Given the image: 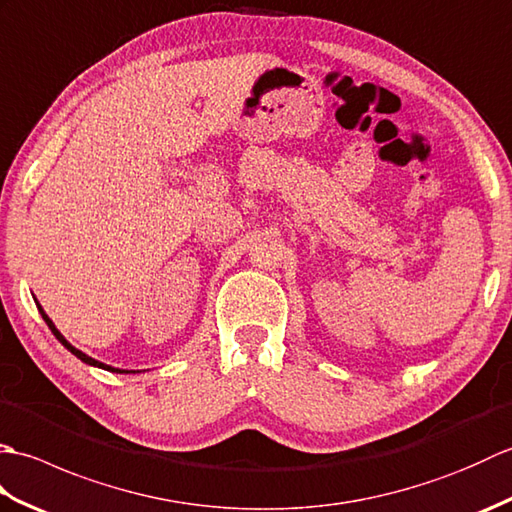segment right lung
<instances>
[{"instance_id":"obj_1","label":"right lung","mask_w":512,"mask_h":512,"mask_svg":"<svg viewBox=\"0 0 512 512\" xmlns=\"http://www.w3.org/2000/svg\"><path fill=\"white\" fill-rule=\"evenodd\" d=\"M37 306H39V303H37ZM39 312H41V317H43V321H46V323H48V328L52 330V334H54V336H57V339H59V341H61V343H63L65 347H68V350H70V352H72V354H74L76 358H81V361H83V363H88V365H94V367H101V369H107V372H116V374H129V372H123V369H116V367H110V365H105V363H101V361H94V358H92V356H88V354H83L81 350H76V347H72V345H70L68 341H65V339H63V334H61V332H59L57 328H54V323H52V321L48 319V314L41 310V306H39Z\"/></svg>"}]
</instances>
